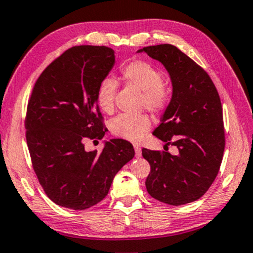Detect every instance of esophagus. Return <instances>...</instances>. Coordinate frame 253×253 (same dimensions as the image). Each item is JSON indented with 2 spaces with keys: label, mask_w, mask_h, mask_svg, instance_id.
Segmentation results:
<instances>
[{
  "label": "esophagus",
  "mask_w": 253,
  "mask_h": 253,
  "mask_svg": "<svg viewBox=\"0 0 253 253\" xmlns=\"http://www.w3.org/2000/svg\"><path fill=\"white\" fill-rule=\"evenodd\" d=\"M134 150H135V156H136V157H140L141 154H142V150H141V147L137 146V144H135V146H134Z\"/></svg>",
  "instance_id": "esophagus-1"
}]
</instances>
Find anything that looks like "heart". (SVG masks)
I'll return each instance as SVG.
<instances>
[{
  "instance_id": "1",
  "label": "heart",
  "mask_w": 253,
  "mask_h": 253,
  "mask_svg": "<svg viewBox=\"0 0 253 253\" xmlns=\"http://www.w3.org/2000/svg\"><path fill=\"white\" fill-rule=\"evenodd\" d=\"M121 77L128 85L142 92L141 106L151 113L160 114L169 104V92L164 86V76L156 67L144 60L134 59L121 67ZM116 81L105 77L99 83L96 100L99 109L106 113L114 110ZM150 118L147 114H119L111 121L110 128L114 135L125 140L139 141L149 129Z\"/></svg>"
}]
</instances>
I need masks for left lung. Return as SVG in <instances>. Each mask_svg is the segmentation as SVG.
Returning a JSON list of instances; mask_svg holds the SVG:
<instances>
[{
    "label": "left lung",
    "instance_id": "obj_1",
    "mask_svg": "<svg viewBox=\"0 0 253 253\" xmlns=\"http://www.w3.org/2000/svg\"><path fill=\"white\" fill-rule=\"evenodd\" d=\"M140 52L160 61L170 75L172 97L154 135L179 151L143 148L150 164L146 187L161 203L180 206L203 197L220 170L225 144L221 99L210 75L176 46L162 43Z\"/></svg>",
    "mask_w": 253,
    "mask_h": 253
}]
</instances>
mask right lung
I'll list each match as a JSON object with an SVG mask.
<instances>
[{
  "mask_svg": "<svg viewBox=\"0 0 253 253\" xmlns=\"http://www.w3.org/2000/svg\"><path fill=\"white\" fill-rule=\"evenodd\" d=\"M114 62L110 47H72L43 70L33 86L26 142L40 185L59 206L74 211L95 206L135 154L132 143L123 139L106 141L99 154L84 149L85 137L103 139L105 134L96 93Z\"/></svg>",
  "mask_w": 253,
  "mask_h": 253,
  "instance_id": "add662e5",
  "label": "right lung"
}]
</instances>
